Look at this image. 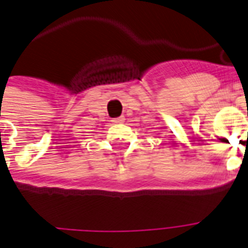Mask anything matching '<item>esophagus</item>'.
Masks as SVG:
<instances>
[{
  "mask_svg": "<svg viewBox=\"0 0 248 248\" xmlns=\"http://www.w3.org/2000/svg\"><path fill=\"white\" fill-rule=\"evenodd\" d=\"M124 121V117H118V118H114L111 122H113V124H122Z\"/></svg>",
  "mask_w": 248,
  "mask_h": 248,
  "instance_id": "34e87169",
  "label": "esophagus"
}]
</instances>
